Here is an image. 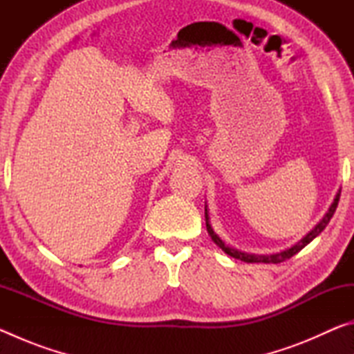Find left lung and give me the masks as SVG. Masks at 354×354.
<instances>
[{"mask_svg":"<svg viewBox=\"0 0 354 354\" xmlns=\"http://www.w3.org/2000/svg\"><path fill=\"white\" fill-rule=\"evenodd\" d=\"M339 198H340V189L337 190V194H335L334 200L331 203V206L326 211V214L323 215L322 220L317 223L313 230H310L306 236H304L301 241H298L295 245H292L290 248H286L283 251H278V253H273V254H253V253H243V251H239L237 248H232L230 245L225 243V241H221L218 237L217 232L214 231V227L211 226V221H209V214H207V206H205V218H206V227H207V232L211 239L214 241V243L220 247L221 250L225 251L227 256L234 257V259H241L243 262H263V263H279V262H284L286 259H290L292 256H295L298 251H301L304 247H306L308 243H310L314 241V239L320 234V232L325 230L326 225L329 223V220L333 218V215L335 212V209H337L339 205Z\"/></svg>","mask_w":354,"mask_h":354,"instance_id":"8db88e82","label":"left lung"}]
</instances>
